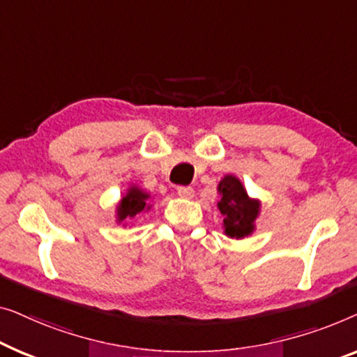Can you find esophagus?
Instances as JSON below:
<instances>
[{
  "instance_id": "obj_1",
  "label": "esophagus",
  "mask_w": 357,
  "mask_h": 357,
  "mask_svg": "<svg viewBox=\"0 0 357 357\" xmlns=\"http://www.w3.org/2000/svg\"><path fill=\"white\" fill-rule=\"evenodd\" d=\"M176 192L179 197L183 199H192L194 197V189L192 188H178Z\"/></svg>"
}]
</instances>
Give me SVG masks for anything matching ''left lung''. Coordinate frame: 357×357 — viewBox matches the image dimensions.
<instances>
[{"label":"left lung","mask_w":357,"mask_h":357,"mask_svg":"<svg viewBox=\"0 0 357 357\" xmlns=\"http://www.w3.org/2000/svg\"><path fill=\"white\" fill-rule=\"evenodd\" d=\"M217 190L220 194L217 207L223 215V233L231 239H244L252 234L262 202L250 197L244 184L234 174H225Z\"/></svg>","instance_id":"obj_1"}]
</instances>
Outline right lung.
I'll return each instance as SVG.
<instances>
[{"label": "right lung", "instance_id": "right-lung-1", "mask_svg": "<svg viewBox=\"0 0 357 357\" xmlns=\"http://www.w3.org/2000/svg\"><path fill=\"white\" fill-rule=\"evenodd\" d=\"M150 208H152V195L145 192L137 184H130L116 204L114 218L118 225L126 227L129 220H134L140 213H147Z\"/></svg>", "mask_w": 357, "mask_h": 357}]
</instances>
